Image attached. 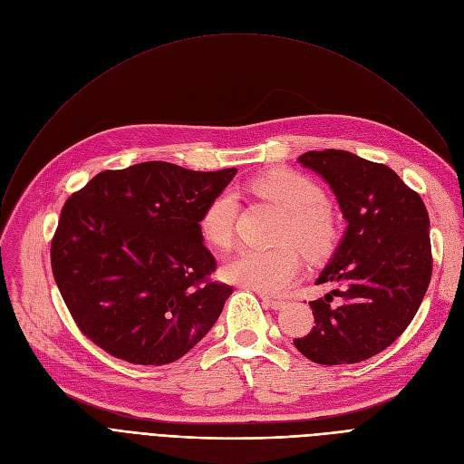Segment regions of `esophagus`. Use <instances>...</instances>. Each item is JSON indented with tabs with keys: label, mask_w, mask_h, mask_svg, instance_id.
I'll return each mask as SVG.
<instances>
[{
	"label": "esophagus",
	"mask_w": 464,
	"mask_h": 464,
	"mask_svg": "<svg viewBox=\"0 0 464 464\" xmlns=\"http://www.w3.org/2000/svg\"><path fill=\"white\" fill-rule=\"evenodd\" d=\"M261 301H263L265 308H273V310H278L285 304L284 299H276V297H269V295H261Z\"/></svg>",
	"instance_id": "esophagus-1"
}]
</instances>
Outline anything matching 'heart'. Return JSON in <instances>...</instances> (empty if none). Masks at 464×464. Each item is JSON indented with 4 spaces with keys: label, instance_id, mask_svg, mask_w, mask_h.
<instances>
[{
    "label": "heart",
    "instance_id": "heart-1",
    "mask_svg": "<svg viewBox=\"0 0 464 464\" xmlns=\"http://www.w3.org/2000/svg\"><path fill=\"white\" fill-rule=\"evenodd\" d=\"M259 199L285 210L278 240L294 242L306 256L324 257L338 240V218L325 203L322 188L299 173H269L248 182ZM238 201L231 189H222L199 216V231L208 245L227 248L235 237ZM301 256L291 245L276 248L242 246L224 265L227 280L261 294H282L295 280Z\"/></svg>",
    "mask_w": 464,
    "mask_h": 464
}]
</instances>
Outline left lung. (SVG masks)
I'll return each instance as SVG.
<instances>
[{"label":"left lung","mask_w":464,"mask_h":464,"mask_svg":"<svg viewBox=\"0 0 464 464\" xmlns=\"http://www.w3.org/2000/svg\"><path fill=\"white\" fill-rule=\"evenodd\" d=\"M299 163L320 173L348 222L315 284L334 289L310 301L315 325L295 348L314 362L369 359L404 333L432 275L429 212L393 169L346 150H310Z\"/></svg>","instance_id":"left-lung-1"}]
</instances>
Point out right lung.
Wrapping results in <instances>:
<instances>
[{
  "mask_svg": "<svg viewBox=\"0 0 464 464\" xmlns=\"http://www.w3.org/2000/svg\"><path fill=\"white\" fill-rule=\"evenodd\" d=\"M237 169L144 161L102 170L65 201L51 242L62 299L81 333L133 364H167L210 331L231 295L199 216Z\"/></svg>",
  "mask_w": 464,
  "mask_h": 464,
  "instance_id": "obj_1",
  "label": "right lung"
}]
</instances>
